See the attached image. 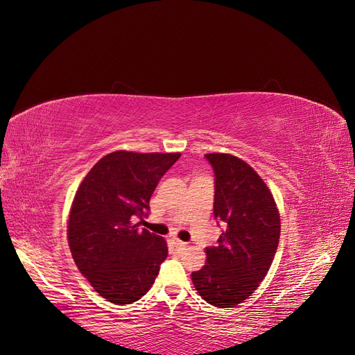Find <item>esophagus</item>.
Instances as JSON below:
<instances>
[{
    "label": "esophagus",
    "instance_id": "esophagus-1",
    "mask_svg": "<svg viewBox=\"0 0 355 355\" xmlns=\"http://www.w3.org/2000/svg\"><path fill=\"white\" fill-rule=\"evenodd\" d=\"M173 243H175V245L176 247H179V249H184V247H187V243L185 241H182V240H179V239H173Z\"/></svg>",
    "mask_w": 355,
    "mask_h": 355
}]
</instances>
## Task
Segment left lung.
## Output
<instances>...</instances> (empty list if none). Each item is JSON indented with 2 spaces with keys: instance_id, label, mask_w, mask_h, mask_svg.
Masks as SVG:
<instances>
[{
  "instance_id": "obj_1",
  "label": "left lung",
  "mask_w": 355,
  "mask_h": 355,
  "mask_svg": "<svg viewBox=\"0 0 355 355\" xmlns=\"http://www.w3.org/2000/svg\"><path fill=\"white\" fill-rule=\"evenodd\" d=\"M214 171V219L223 223L207 261L192 283L207 304L234 308L249 297L268 274L280 240V213L256 171L231 154H206Z\"/></svg>"
}]
</instances>
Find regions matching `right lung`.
I'll list each match as a JSON object with an SVG mask.
<instances>
[{"label":"right lung","mask_w":355,"mask_h":355,"mask_svg":"<svg viewBox=\"0 0 355 355\" xmlns=\"http://www.w3.org/2000/svg\"><path fill=\"white\" fill-rule=\"evenodd\" d=\"M180 154L115 151L101 158L75 192L68 243L75 265L102 297L116 305L141 299L167 257V243L136 219L149 211L159 179Z\"/></svg>","instance_id":"add662e5"}]
</instances>
